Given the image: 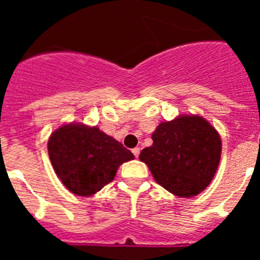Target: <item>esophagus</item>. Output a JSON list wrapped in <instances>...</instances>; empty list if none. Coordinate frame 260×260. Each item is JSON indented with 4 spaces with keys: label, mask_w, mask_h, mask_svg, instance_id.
Returning <instances> with one entry per match:
<instances>
[{
    "label": "esophagus",
    "mask_w": 260,
    "mask_h": 260,
    "mask_svg": "<svg viewBox=\"0 0 260 260\" xmlns=\"http://www.w3.org/2000/svg\"><path fill=\"white\" fill-rule=\"evenodd\" d=\"M139 152H141V148H139V147H135V148H133V153H134L135 157H138V156H139Z\"/></svg>",
    "instance_id": "esophagus-1"
}]
</instances>
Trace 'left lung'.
Instances as JSON below:
<instances>
[{"mask_svg":"<svg viewBox=\"0 0 260 260\" xmlns=\"http://www.w3.org/2000/svg\"><path fill=\"white\" fill-rule=\"evenodd\" d=\"M152 141L139 158L158 185L180 198L195 197L210 185L219 167L221 139L203 117L180 116L161 122Z\"/></svg>","mask_w":260,"mask_h":260,"instance_id":"1","label":"left lung"}]
</instances>
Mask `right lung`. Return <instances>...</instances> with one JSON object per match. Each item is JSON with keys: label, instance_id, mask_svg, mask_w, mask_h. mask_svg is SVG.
<instances>
[{"label": "right lung", "instance_id": "obj_1", "mask_svg": "<svg viewBox=\"0 0 260 260\" xmlns=\"http://www.w3.org/2000/svg\"><path fill=\"white\" fill-rule=\"evenodd\" d=\"M53 169L62 183L79 197H89L112 182L122 162L133 155L122 143L98 126L69 123L58 127L48 141Z\"/></svg>", "mask_w": 260, "mask_h": 260}]
</instances>
